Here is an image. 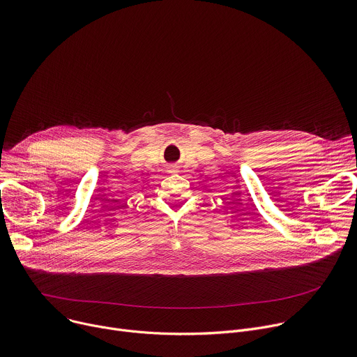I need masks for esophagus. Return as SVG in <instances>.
<instances>
[{
	"label": "esophagus",
	"mask_w": 357,
	"mask_h": 357,
	"mask_svg": "<svg viewBox=\"0 0 357 357\" xmlns=\"http://www.w3.org/2000/svg\"><path fill=\"white\" fill-rule=\"evenodd\" d=\"M169 169H171V171H172V172H174V171H175V169H176V168H175V167H171V168H169Z\"/></svg>",
	"instance_id": "obj_1"
}]
</instances>
